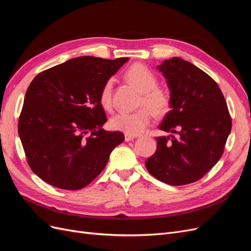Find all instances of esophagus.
I'll use <instances>...</instances> for the list:
<instances>
[{
    "instance_id": "obj_1",
    "label": "esophagus",
    "mask_w": 251,
    "mask_h": 251,
    "mask_svg": "<svg viewBox=\"0 0 251 251\" xmlns=\"http://www.w3.org/2000/svg\"><path fill=\"white\" fill-rule=\"evenodd\" d=\"M135 139L134 135H129V134H125V141L126 142H130V141H133Z\"/></svg>"
}]
</instances>
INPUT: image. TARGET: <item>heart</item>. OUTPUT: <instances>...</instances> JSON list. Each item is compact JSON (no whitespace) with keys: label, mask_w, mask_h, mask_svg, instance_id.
Here are the masks:
<instances>
[{"label":"heart","mask_w":251,"mask_h":251,"mask_svg":"<svg viewBox=\"0 0 251 251\" xmlns=\"http://www.w3.org/2000/svg\"><path fill=\"white\" fill-rule=\"evenodd\" d=\"M126 80L141 93L139 110L131 114H119L110 120L109 126L117 131L129 135L141 134L151 122V112L155 117L167 115L171 108V95L164 87L158 86L154 73L144 64L136 63L129 68L125 74ZM101 106L107 111L112 108V80L104 83L99 95Z\"/></svg>","instance_id":"b5f03b06"}]
</instances>
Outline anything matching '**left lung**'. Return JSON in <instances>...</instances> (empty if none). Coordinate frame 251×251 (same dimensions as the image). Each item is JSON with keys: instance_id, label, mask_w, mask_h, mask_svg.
<instances>
[{"instance_id": "left-lung-1", "label": "left lung", "mask_w": 251, "mask_h": 251, "mask_svg": "<svg viewBox=\"0 0 251 251\" xmlns=\"http://www.w3.org/2000/svg\"><path fill=\"white\" fill-rule=\"evenodd\" d=\"M158 70L167 79L172 99L159 129L172 134L157 137V149L145 165L165 183L195 182L223 154L231 130L227 104L215 80L189 61L173 57Z\"/></svg>"}]
</instances>
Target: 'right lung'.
I'll return each mask as SVG.
<instances>
[{
  "instance_id": "1",
  "label": "right lung",
  "mask_w": 251,
  "mask_h": 251,
  "mask_svg": "<svg viewBox=\"0 0 251 251\" xmlns=\"http://www.w3.org/2000/svg\"><path fill=\"white\" fill-rule=\"evenodd\" d=\"M128 58L82 56L48 69L32 80L19 119L28 165L56 188L80 190L106 166L125 136L106 131L101 88Z\"/></svg>"
}]
</instances>
